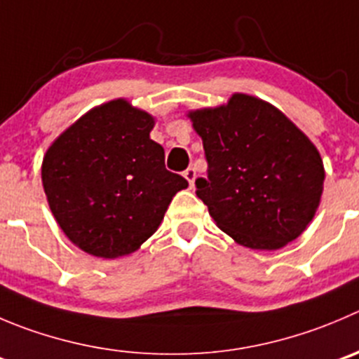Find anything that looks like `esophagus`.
Returning <instances> with one entry per match:
<instances>
[{
	"instance_id": "obj_1",
	"label": "esophagus",
	"mask_w": 359,
	"mask_h": 359,
	"mask_svg": "<svg viewBox=\"0 0 359 359\" xmlns=\"http://www.w3.org/2000/svg\"><path fill=\"white\" fill-rule=\"evenodd\" d=\"M183 176L187 177V182H189V185L194 187V182H196V176H197L196 169H194V167H189V169H187L185 172H183Z\"/></svg>"
}]
</instances>
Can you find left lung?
Returning <instances> with one entry per match:
<instances>
[{
  "mask_svg": "<svg viewBox=\"0 0 359 359\" xmlns=\"http://www.w3.org/2000/svg\"><path fill=\"white\" fill-rule=\"evenodd\" d=\"M189 116L208 162L196 194L218 227L254 250L296 240L323 194V160L310 139L278 109L241 93Z\"/></svg>",
  "mask_w": 359,
  "mask_h": 359,
  "instance_id": "obj_1",
  "label": "left lung"
}]
</instances>
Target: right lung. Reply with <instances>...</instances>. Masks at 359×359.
<instances>
[{
    "mask_svg": "<svg viewBox=\"0 0 359 359\" xmlns=\"http://www.w3.org/2000/svg\"><path fill=\"white\" fill-rule=\"evenodd\" d=\"M153 121L126 100L77 119L47 149L42 183L68 240L97 257L137 250L162 222L185 177L165 169L163 148L149 139Z\"/></svg>",
    "mask_w": 359,
    "mask_h": 359,
    "instance_id": "obj_1",
    "label": "right lung"
}]
</instances>
